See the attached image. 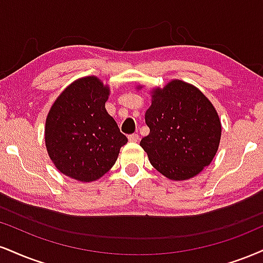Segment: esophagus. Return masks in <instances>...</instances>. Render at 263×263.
<instances>
[{
	"mask_svg": "<svg viewBox=\"0 0 263 263\" xmlns=\"http://www.w3.org/2000/svg\"><path fill=\"white\" fill-rule=\"evenodd\" d=\"M138 140H140V136H138L137 134H134V135H129L128 136V141L129 142H137Z\"/></svg>",
	"mask_w": 263,
	"mask_h": 263,
	"instance_id": "obj_1",
	"label": "esophagus"
}]
</instances>
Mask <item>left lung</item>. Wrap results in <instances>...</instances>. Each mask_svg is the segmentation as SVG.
Segmentation results:
<instances>
[{"label": "left lung", "mask_w": 263, "mask_h": 263, "mask_svg": "<svg viewBox=\"0 0 263 263\" xmlns=\"http://www.w3.org/2000/svg\"><path fill=\"white\" fill-rule=\"evenodd\" d=\"M151 94L145 111L151 132L140 145L165 178H194L210 165L219 147L222 123L216 107L198 88L180 80L153 88Z\"/></svg>", "instance_id": "obj_1"}]
</instances>
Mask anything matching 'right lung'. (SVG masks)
I'll return each instance as SVG.
<instances>
[{"label": "right lung", "instance_id": "obj_1", "mask_svg": "<svg viewBox=\"0 0 263 263\" xmlns=\"http://www.w3.org/2000/svg\"><path fill=\"white\" fill-rule=\"evenodd\" d=\"M110 88L96 76L72 82L53 101L46 116L47 154L60 173L81 182L105 175L127 137L109 115Z\"/></svg>", "mask_w": 263, "mask_h": 263}]
</instances>
